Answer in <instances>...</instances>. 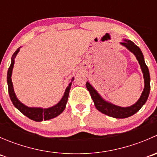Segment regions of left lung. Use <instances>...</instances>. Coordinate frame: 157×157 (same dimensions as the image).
I'll list each match as a JSON object with an SVG mask.
<instances>
[{
	"label": "left lung",
	"instance_id": "obj_1",
	"mask_svg": "<svg viewBox=\"0 0 157 157\" xmlns=\"http://www.w3.org/2000/svg\"><path fill=\"white\" fill-rule=\"evenodd\" d=\"M121 44L124 45V46H125L128 50L131 51L135 55L139 64H140V67H141L142 72L144 74L145 84L144 89L143 93H142L138 101L135 104L129 107L117 106V105L109 103V102L104 100L99 96V93L96 91V90L90 85V83H89L88 82H86V86L89 90V92H90V96H91L92 99H93V102H94V105L96 108L99 112H102V113L116 118H128V117L131 116V115H134L137 112H138L140 108L144 105L145 102H147L150 90V73H149L148 67H147V66L144 62V55L141 50L134 42L130 40H127V39H124V42H121Z\"/></svg>",
	"mask_w": 157,
	"mask_h": 157
}]
</instances>
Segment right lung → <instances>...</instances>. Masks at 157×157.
Masks as SVG:
<instances>
[{
    "label": "right lung",
    "mask_w": 157,
    "mask_h": 157,
    "mask_svg": "<svg viewBox=\"0 0 157 157\" xmlns=\"http://www.w3.org/2000/svg\"><path fill=\"white\" fill-rule=\"evenodd\" d=\"M19 51H20V48L17 49V50L14 52L13 55L10 66L9 67L8 71H7V85H8V92L13 104L14 106L18 109L21 113H23V115H26V117H28L30 119L33 120V121H42V120L46 121V120H49L52 119V118H55V117H57L58 115H59L64 110V109H65L66 103H67V99H68L69 92L70 90H71V83H69V86H67V89H66L62 99H61V101H60L57 105H54V106L51 107V108L45 109L42 108H29V107L26 106V105H23V103H21V102L18 100L17 96H16L15 93H14L13 87L12 80H11L12 70L14 64V58H15L16 55H17ZM73 80H74V77H73L72 80H71V82H72Z\"/></svg>",
    "instance_id": "obj_1"
}]
</instances>
